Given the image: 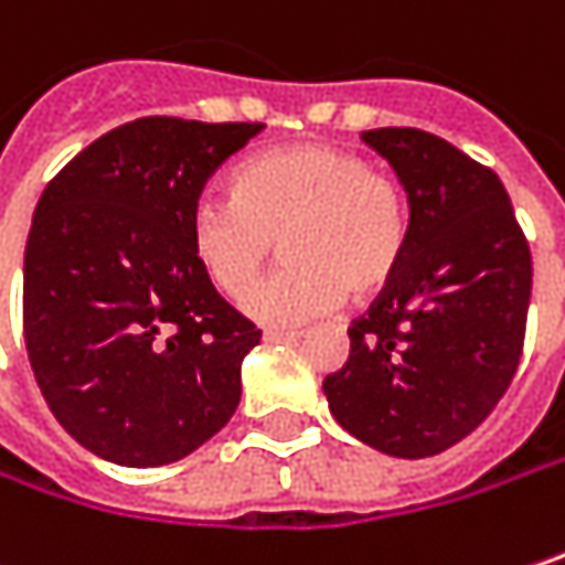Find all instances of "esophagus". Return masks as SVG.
<instances>
[{"label": "esophagus", "instance_id": "obj_1", "mask_svg": "<svg viewBox=\"0 0 565 565\" xmlns=\"http://www.w3.org/2000/svg\"><path fill=\"white\" fill-rule=\"evenodd\" d=\"M300 333L294 330H265V342H297Z\"/></svg>", "mask_w": 565, "mask_h": 565}]
</instances>
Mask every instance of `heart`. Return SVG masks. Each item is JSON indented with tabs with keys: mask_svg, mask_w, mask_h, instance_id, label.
Instances as JSON below:
<instances>
[{
	"mask_svg": "<svg viewBox=\"0 0 565 565\" xmlns=\"http://www.w3.org/2000/svg\"><path fill=\"white\" fill-rule=\"evenodd\" d=\"M186 235L200 271L230 300L255 287L278 242L287 262L245 310L294 327L335 310L345 294L365 303L397 278L411 203L397 180L349 148L281 145L238 164L232 196H200Z\"/></svg>",
	"mask_w": 565,
	"mask_h": 565,
	"instance_id": "b5f03b06",
	"label": "heart"
}]
</instances>
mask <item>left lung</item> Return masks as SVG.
<instances>
[{
  "label": "left lung",
  "instance_id": "left-lung-1",
  "mask_svg": "<svg viewBox=\"0 0 565 565\" xmlns=\"http://www.w3.org/2000/svg\"><path fill=\"white\" fill-rule=\"evenodd\" d=\"M404 183L411 242L397 278L349 327L323 391L342 430L424 459L469 436L508 391L527 327L531 248L498 174L420 129H372Z\"/></svg>",
  "mask_w": 565,
  "mask_h": 565
}]
</instances>
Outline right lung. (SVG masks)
I'll return each mask as SVG.
<instances>
[{
    "mask_svg": "<svg viewBox=\"0 0 565 565\" xmlns=\"http://www.w3.org/2000/svg\"><path fill=\"white\" fill-rule=\"evenodd\" d=\"M265 126L135 119L86 145L34 206L25 245L28 362L89 452L168 466L220 434L262 330L190 252V210Z\"/></svg>",
    "mask_w": 565,
    "mask_h": 565,
    "instance_id": "right-lung-1",
    "label": "right lung"
}]
</instances>
